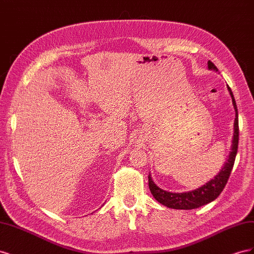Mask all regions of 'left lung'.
Instances as JSON below:
<instances>
[{"mask_svg":"<svg viewBox=\"0 0 254 254\" xmlns=\"http://www.w3.org/2000/svg\"><path fill=\"white\" fill-rule=\"evenodd\" d=\"M207 67L209 70L218 71V68L215 64L209 60L207 61ZM228 91L232 98V104L235 110V120H234V133L231 145V151L229 153V157L224 164V167L221 168L220 172L214 177L213 179L207 181L202 187L190 191H183V193H172V191L164 190L157 187V184L151 179V175H148V187L151 191L152 196L155 197L156 200L171 209L177 210H191L197 209L202 205H205L214 201L219 194L225 189L228 179L231 174V171L234 165L235 157L237 153L238 147V113L237 107L233 93L231 89L228 86Z\"/></svg>","mask_w":254,"mask_h":254,"instance_id":"1","label":"left lung"}]
</instances>
